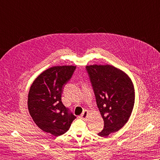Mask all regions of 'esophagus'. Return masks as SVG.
<instances>
[{"label":"esophagus","instance_id":"34e87169","mask_svg":"<svg viewBox=\"0 0 160 160\" xmlns=\"http://www.w3.org/2000/svg\"><path fill=\"white\" fill-rule=\"evenodd\" d=\"M88 114H89V113H88V111H84L83 112V113H82V114H81L80 118H82V120H86L87 117H88Z\"/></svg>","mask_w":160,"mask_h":160}]
</instances>
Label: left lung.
<instances>
[{
  "instance_id": "left-lung-1",
  "label": "left lung",
  "mask_w": 160,
  "mask_h": 160,
  "mask_svg": "<svg viewBox=\"0 0 160 160\" xmlns=\"http://www.w3.org/2000/svg\"><path fill=\"white\" fill-rule=\"evenodd\" d=\"M86 68L104 120V128L98 135L106 137L121 129L130 118L135 103L133 84L123 71L109 64Z\"/></svg>"
}]
</instances>
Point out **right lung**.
Here are the masks:
<instances>
[{"mask_svg":"<svg viewBox=\"0 0 160 160\" xmlns=\"http://www.w3.org/2000/svg\"><path fill=\"white\" fill-rule=\"evenodd\" d=\"M76 68L72 65L50 67L40 73L30 87L29 114L41 130L54 136L65 133L76 118L61 101L64 87Z\"/></svg>","mask_w":160,"mask_h":160,"instance_id":"obj_1","label":"right lung"}]
</instances>
